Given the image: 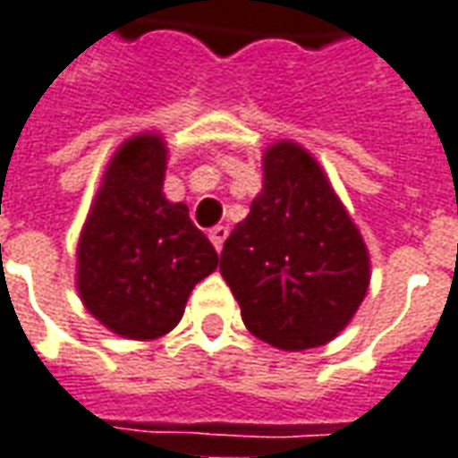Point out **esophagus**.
I'll list each match as a JSON object with an SVG mask.
<instances>
[{"instance_id": "1", "label": "esophagus", "mask_w": 458, "mask_h": 458, "mask_svg": "<svg viewBox=\"0 0 458 458\" xmlns=\"http://www.w3.org/2000/svg\"><path fill=\"white\" fill-rule=\"evenodd\" d=\"M225 238H228V228H225V225H215V228L210 230V241H213L215 250H217V253L223 250V243H225Z\"/></svg>"}]
</instances>
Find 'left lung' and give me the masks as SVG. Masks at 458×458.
I'll use <instances>...</instances> for the list:
<instances>
[{
	"label": "left lung",
	"mask_w": 458,
	"mask_h": 458,
	"mask_svg": "<svg viewBox=\"0 0 458 458\" xmlns=\"http://www.w3.org/2000/svg\"><path fill=\"white\" fill-rule=\"evenodd\" d=\"M220 274L250 335L278 350L335 339L370 286V256L337 192L304 147L263 154V190L220 253Z\"/></svg>",
	"instance_id": "1"
}]
</instances>
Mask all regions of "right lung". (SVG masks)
<instances>
[{
	"label": "right lung",
	"mask_w": 458,
	"mask_h": 458,
	"mask_svg": "<svg viewBox=\"0 0 458 458\" xmlns=\"http://www.w3.org/2000/svg\"><path fill=\"white\" fill-rule=\"evenodd\" d=\"M166 147L136 134L106 166L78 241V293L114 335L157 339L184 314L190 292L217 268V253L184 202L162 192Z\"/></svg>",
	"instance_id": "1"
}]
</instances>
